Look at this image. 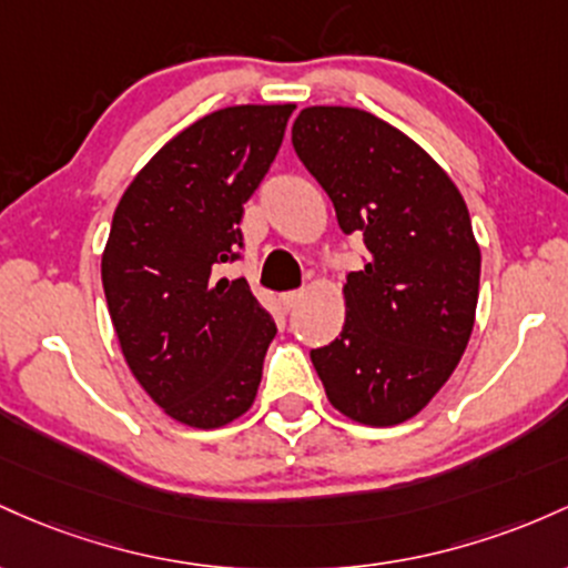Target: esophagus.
I'll return each mask as SVG.
<instances>
[{"instance_id": "esophagus-1", "label": "esophagus", "mask_w": 568, "mask_h": 568, "mask_svg": "<svg viewBox=\"0 0 568 568\" xmlns=\"http://www.w3.org/2000/svg\"><path fill=\"white\" fill-rule=\"evenodd\" d=\"M303 297H305V290H297V292H284V295H282L284 308H286V311H292V308H295V305H301Z\"/></svg>"}]
</instances>
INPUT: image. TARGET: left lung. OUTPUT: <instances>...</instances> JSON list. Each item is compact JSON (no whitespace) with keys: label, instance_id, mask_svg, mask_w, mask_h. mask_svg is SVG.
Instances as JSON below:
<instances>
[{"label":"left lung","instance_id":"1","mask_svg":"<svg viewBox=\"0 0 568 568\" xmlns=\"http://www.w3.org/2000/svg\"><path fill=\"white\" fill-rule=\"evenodd\" d=\"M292 146L341 231L367 246L343 284L341 335L311 362L337 413L403 424L454 375L473 335L480 246L467 203L422 144L356 106H305Z\"/></svg>","mask_w":568,"mask_h":568}]
</instances>
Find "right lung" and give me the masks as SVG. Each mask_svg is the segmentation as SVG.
Returning <instances> with one entry per match:
<instances>
[{"label":"right lung","mask_w":568,"mask_h":568,"mask_svg":"<svg viewBox=\"0 0 568 568\" xmlns=\"http://www.w3.org/2000/svg\"><path fill=\"white\" fill-rule=\"evenodd\" d=\"M295 104L216 110L169 139L125 187L101 282L125 365L165 416L220 429L250 410L276 322L244 278L214 282L241 246L244 203Z\"/></svg>","instance_id":"right-lung-1"}]
</instances>
